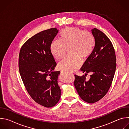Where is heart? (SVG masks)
I'll list each match as a JSON object with an SVG mask.
<instances>
[{
    "instance_id": "1",
    "label": "heart",
    "mask_w": 129,
    "mask_h": 129,
    "mask_svg": "<svg viewBox=\"0 0 129 129\" xmlns=\"http://www.w3.org/2000/svg\"><path fill=\"white\" fill-rule=\"evenodd\" d=\"M94 40L93 35L88 31H83L78 27H66L62 30L59 40H55L51 44L50 51L53 57L62 59L67 48L72 54L64 58L59 64V68L67 72L78 69L82 64V58L89 57L92 52Z\"/></svg>"
}]
</instances>
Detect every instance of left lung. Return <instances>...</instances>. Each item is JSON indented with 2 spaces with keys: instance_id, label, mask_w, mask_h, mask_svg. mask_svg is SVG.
Segmentation results:
<instances>
[{
  "instance_id": "1",
  "label": "left lung",
  "mask_w": 129,
  "mask_h": 129,
  "mask_svg": "<svg viewBox=\"0 0 129 129\" xmlns=\"http://www.w3.org/2000/svg\"><path fill=\"white\" fill-rule=\"evenodd\" d=\"M95 46L81 70L83 76L75 75L74 85L80 98L88 103H94L102 99L111 85L116 67L114 48L108 37L96 28L91 29ZM90 79L86 81L87 73Z\"/></svg>"
}]
</instances>
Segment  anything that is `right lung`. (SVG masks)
<instances>
[{
    "label": "right lung",
    "instance_id": "add662e5",
    "mask_svg": "<svg viewBox=\"0 0 129 129\" xmlns=\"http://www.w3.org/2000/svg\"><path fill=\"white\" fill-rule=\"evenodd\" d=\"M58 31L52 28L33 36L22 45L19 56V72L27 91L37 103L47 108L56 105L61 94L58 83L60 71H53L57 63L50 51Z\"/></svg>",
    "mask_w": 129,
    "mask_h": 129
}]
</instances>
